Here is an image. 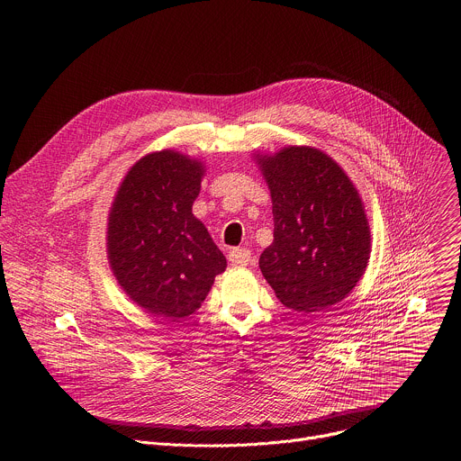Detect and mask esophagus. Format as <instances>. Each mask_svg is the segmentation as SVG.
<instances>
[{
	"mask_svg": "<svg viewBox=\"0 0 461 461\" xmlns=\"http://www.w3.org/2000/svg\"><path fill=\"white\" fill-rule=\"evenodd\" d=\"M228 258L233 262L235 267H246L248 262L251 260V251L246 248H233L228 253Z\"/></svg>",
	"mask_w": 461,
	"mask_h": 461,
	"instance_id": "34e87169",
	"label": "esophagus"
}]
</instances>
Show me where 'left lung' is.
I'll use <instances>...</instances> for the list:
<instances>
[{
  "instance_id": "left-lung-1",
  "label": "left lung",
  "mask_w": 461,
  "mask_h": 461,
  "mask_svg": "<svg viewBox=\"0 0 461 461\" xmlns=\"http://www.w3.org/2000/svg\"><path fill=\"white\" fill-rule=\"evenodd\" d=\"M258 164L272 193L274 242L258 268L279 301L310 313L343 301L365 274L370 230L359 193L319 149L286 148Z\"/></svg>"
}]
</instances>
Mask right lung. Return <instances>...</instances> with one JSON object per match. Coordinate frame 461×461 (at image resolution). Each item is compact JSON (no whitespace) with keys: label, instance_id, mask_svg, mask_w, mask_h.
Wrapping results in <instances>:
<instances>
[{"label":"right lung","instance_id":"obj_1","mask_svg":"<svg viewBox=\"0 0 461 461\" xmlns=\"http://www.w3.org/2000/svg\"><path fill=\"white\" fill-rule=\"evenodd\" d=\"M203 164L151 153L125 175L109 213L107 253L123 292L148 313L178 321L201 308L226 257L191 213Z\"/></svg>","mask_w":461,"mask_h":461}]
</instances>
